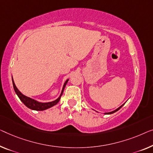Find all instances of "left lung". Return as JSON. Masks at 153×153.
Segmentation results:
<instances>
[{
  "label": "left lung",
  "instance_id": "obj_1",
  "mask_svg": "<svg viewBox=\"0 0 153 153\" xmlns=\"http://www.w3.org/2000/svg\"><path fill=\"white\" fill-rule=\"evenodd\" d=\"M125 103H126V102H125ZM125 103L124 104H122V105H121L120 107H118V108H117V109H115V111H111V112H109V113H104V114H105V115H110V114H113V113H115V112H117V111H119L120 110V109L121 108H122V107L123 106H124V104H125Z\"/></svg>",
  "mask_w": 153,
  "mask_h": 153
}]
</instances>
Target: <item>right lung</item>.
Returning <instances> with one entry per match:
<instances>
[{"mask_svg": "<svg viewBox=\"0 0 153 153\" xmlns=\"http://www.w3.org/2000/svg\"><path fill=\"white\" fill-rule=\"evenodd\" d=\"M68 81H69V79H67V80L65 81V82L64 83L62 89V91H61L60 96H59L56 100H55L52 102H40L22 94V93L18 89V88L16 87V86L14 81H13V77H12V83H13V89H14L16 93V95H18V97H19L20 101H21L22 103H23L27 107V108L34 111H45V110H47L48 108H51L52 106L56 105V104L58 103V102L60 101V97L62 96L64 89H65Z\"/></svg>", "mask_w": 153, "mask_h": 153, "instance_id": "obj_1", "label": "right lung"}]
</instances>
